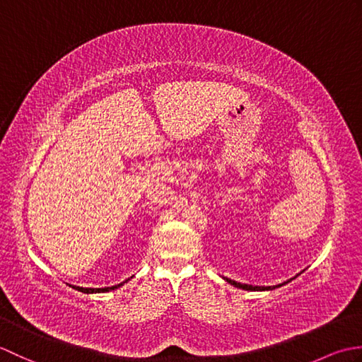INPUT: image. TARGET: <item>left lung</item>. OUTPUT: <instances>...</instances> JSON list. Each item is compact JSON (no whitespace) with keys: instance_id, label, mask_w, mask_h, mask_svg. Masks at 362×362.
I'll return each mask as SVG.
<instances>
[{"instance_id":"obj_1","label":"left lung","mask_w":362,"mask_h":362,"mask_svg":"<svg viewBox=\"0 0 362 362\" xmlns=\"http://www.w3.org/2000/svg\"><path fill=\"white\" fill-rule=\"evenodd\" d=\"M224 280L226 281H228L230 284H233L235 288H240V289H245V291H272V289H275V288H280V286H283V284H286V283H289V280L288 281H284V283H281V284H276V286H252V284H244V283H238V281H235V280H230V279H226L224 276Z\"/></svg>"}]
</instances>
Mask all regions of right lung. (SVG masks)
Returning <instances> with one entry per match:
<instances>
[{"label": "right lung", "instance_id": "obj_1", "mask_svg": "<svg viewBox=\"0 0 362 362\" xmlns=\"http://www.w3.org/2000/svg\"><path fill=\"white\" fill-rule=\"evenodd\" d=\"M129 280L122 281L119 284H115V286H110V288H81V286H73L74 289H78L81 292H86V294H96V292H109V291H113V289H118L119 286H122V284L127 283Z\"/></svg>", "mask_w": 362, "mask_h": 362}]
</instances>
